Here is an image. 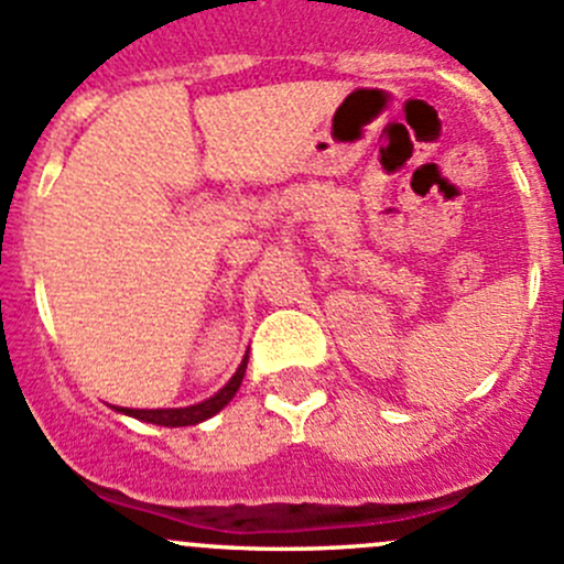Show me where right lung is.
Here are the masks:
<instances>
[{"mask_svg":"<svg viewBox=\"0 0 564 564\" xmlns=\"http://www.w3.org/2000/svg\"><path fill=\"white\" fill-rule=\"evenodd\" d=\"M246 368H248V355L242 357L240 368L235 371V377L224 384L215 395H209L207 401L202 403H193V406H176V409H128V406H113L119 414H128V417L135 420H144V423L152 425H166V429H182V425H198L204 420H209L213 414H218L231 398L237 395L240 390L242 377H246Z\"/></svg>","mask_w":564,"mask_h":564,"instance_id":"1","label":"right lung"}]
</instances>
